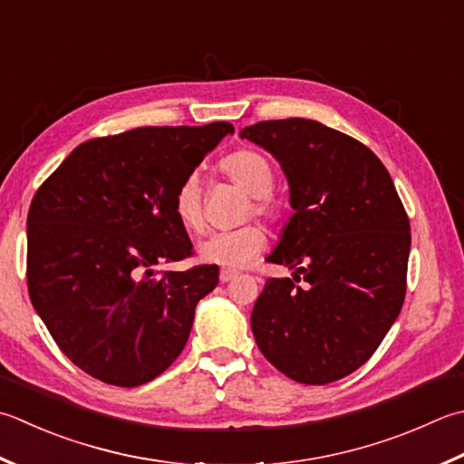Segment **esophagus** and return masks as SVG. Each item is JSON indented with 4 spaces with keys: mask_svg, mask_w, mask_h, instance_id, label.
I'll list each match as a JSON object with an SVG mask.
<instances>
[{
    "mask_svg": "<svg viewBox=\"0 0 464 464\" xmlns=\"http://www.w3.org/2000/svg\"><path fill=\"white\" fill-rule=\"evenodd\" d=\"M235 277H237V271H233V269H221V274H219L221 284H227V281H231V279H235Z\"/></svg>",
    "mask_w": 464,
    "mask_h": 464,
    "instance_id": "obj_1",
    "label": "esophagus"
}]
</instances>
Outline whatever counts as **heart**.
I'll list each match as a JSON object with an SVG mask.
<instances>
[{
  "instance_id": "obj_1",
  "label": "heart",
  "mask_w": 464,
  "mask_h": 464,
  "mask_svg": "<svg viewBox=\"0 0 464 464\" xmlns=\"http://www.w3.org/2000/svg\"><path fill=\"white\" fill-rule=\"evenodd\" d=\"M219 170L249 195L243 211L245 221L257 217L269 225H279L285 219L284 198L274 190L276 169L266 154L256 149H237L219 160ZM172 208L188 233L205 229V193L197 175H187L180 180L172 197ZM266 241V231L259 225H243L235 231L208 235L198 243V257L223 269H241L259 256Z\"/></svg>"
}]
</instances>
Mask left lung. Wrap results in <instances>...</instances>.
<instances>
[{
    "instance_id": "left-lung-1",
    "label": "left lung",
    "mask_w": 464,
    "mask_h": 464,
    "mask_svg": "<svg viewBox=\"0 0 464 464\" xmlns=\"http://www.w3.org/2000/svg\"><path fill=\"white\" fill-rule=\"evenodd\" d=\"M281 162L295 208L267 261L251 312L256 342L281 374L330 384L372 358L406 295L411 221L386 167L366 144L307 118L241 130Z\"/></svg>"
}]
</instances>
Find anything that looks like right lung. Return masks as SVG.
I'll return each mask as SVG.
<instances>
[{
  "label": "right lung",
  "mask_w": 464,
  "mask_h": 464,
  "mask_svg": "<svg viewBox=\"0 0 464 464\" xmlns=\"http://www.w3.org/2000/svg\"><path fill=\"white\" fill-rule=\"evenodd\" d=\"M229 122L142 126L82 142L27 213V292L70 362L132 388L179 358L219 267L157 271L193 256L172 197Z\"/></svg>",
  "instance_id": "add662e5"
}]
</instances>
